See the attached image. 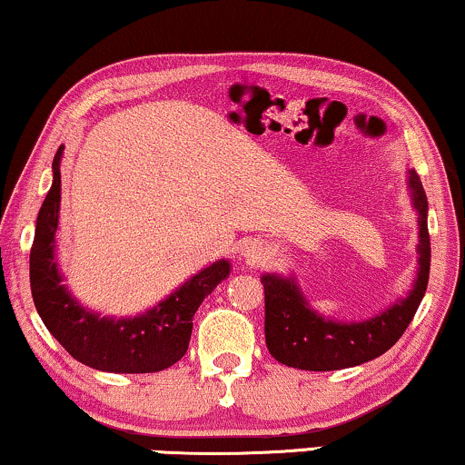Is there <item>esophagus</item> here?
Instances as JSON below:
<instances>
[{
    "label": "esophagus",
    "mask_w": 465,
    "mask_h": 465,
    "mask_svg": "<svg viewBox=\"0 0 465 465\" xmlns=\"http://www.w3.org/2000/svg\"><path fill=\"white\" fill-rule=\"evenodd\" d=\"M268 255V247L262 240H255V238H249L247 242H244L242 247V257L249 262V264H257V262L266 260Z\"/></svg>",
    "instance_id": "esophagus-1"
}]
</instances>
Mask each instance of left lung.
I'll return each mask as SVG.
<instances>
[{"mask_svg": "<svg viewBox=\"0 0 465 465\" xmlns=\"http://www.w3.org/2000/svg\"><path fill=\"white\" fill-rule=\"evenodd\" d=\"M411 205L418 212V272L410 292L366 321H333L318 314L301 292L294 275H262L266 301V346L277 361L301 371H342L392 349L410 327L429 283V201L416 171L407 173Z\"/></svg>", "mask_w": 465, "mask_h": 465, "instance_id": "8db88e82", "label": "left lung"}]
</instances>
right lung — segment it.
Instances as JSON below:
<instances>
[{
  "instance_id": "1",
  "label": "right lung",
  "mask_w": 465,
  "mask_h": 465,
  "mask_svg": "<svg viewBox=\"0 0 465 465\" xmlns=\"http://www.w3.org/2000/svg\"><path fill=\"white\" fill-rule=\"evenodd\" d=\"M63 151L60 147L54 158V182L38 212L30 251V286L38 316L66 353L84 366L127 374L164 371L186 355L194 312L229 277L232 264L229 260L214 262L138 316H102L84 307L63 283L55 257Z\"/></svg>"
}]
</instances>
